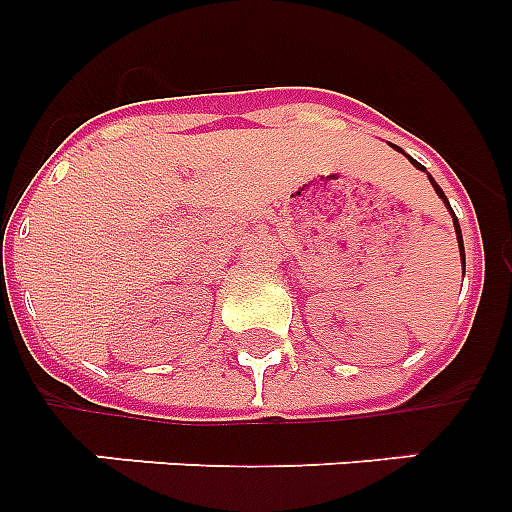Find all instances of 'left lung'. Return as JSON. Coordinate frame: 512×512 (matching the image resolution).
I'll return each instance as SVG.
<instances>
[{"label": "left lung", "mask_w": 512, "mask_h": 512, "mask_svg": "<svg viewBox=\"0 0 512 512\" xmlns=\"http://www.w3.org/2000/svg\"><path fill=\"white\" fill-rule=\"evenodd\" d=\"M397 148V146H395ZM397 151H400V148H397ZM410 158V156H408ZM410 161H413V158H410ZM413 164L415 166H418V169L420 171H425L423 169V166H420L418 164V161H413ZM428 179H431V184H433V189H436V194H438V197H441V200L443 202H446V207H449V210H451V205H449V200H446V194H443V189L441 187H438V184L436 182H433V176H428ZM451 217H454V228H456V241H459V251H461V266H464V241H461V228H459V220H456V215H454V210H451Z\"/></svg>", "instance_id": "left-lung-1"}]
</instances>
